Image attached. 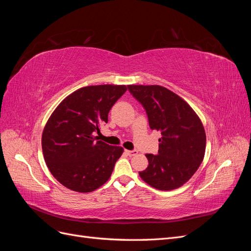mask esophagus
<instances>
[{"label":"esophagus","mask_w":251,"mask_h":251,"mask_svg":"<svg viewBox=\"0 0 251 251\" xmlns=\"http://www.w3.org/2000/svg\"><path fill=\"white\" fill-rule=\"evenodd\" d=\"M125 151H126V154L127 156H134V155H136V154L138 153V151H136V150H132V151H127V150H126Z\"/></svg>","instance_id":"34e87169"}]
</instances>
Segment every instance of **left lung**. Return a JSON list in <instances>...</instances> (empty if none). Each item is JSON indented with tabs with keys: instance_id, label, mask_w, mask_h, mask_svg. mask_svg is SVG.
Wrapping results in <instances>:
<instances>
[{
	"instance_id": "8db88e82",
	"label": "left lung",
	"mask_w": 251,
	"mask_h": 251,
	"mask_svg": "<svg viewBox=\"0 0 251 251\" xmlns=\"http://www.w3.org/2000/svg\"><path fill=\"white\" fill-rule=\"evenodd\" d=\"M146 110L151 130L160 131L157 155L147 154L149 166L139 172L144 182L171 191L192 178L204 158L206 136L199 117L189 105L161 86H127Z\"/></svg>"
}]
</instances>
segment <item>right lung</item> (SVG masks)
<instances>
[{
  "label": "right lung",
  "mask_w": 251,
  "mask_h": 251,
  "mask_svg": "<svg viewBox=\"0 0 251 251\" xmlns=\"http://www.w3.org/2000/svg\"><path fill=\"white\" fill-rule=\"evenodd\" d=\"M126 86H89L75 91L52 113L42 136L45 161L60 184L90 193L107 182L124 151L98 140Z\"/></svg>",
  "instance_id": "1"
}]
</instances>
